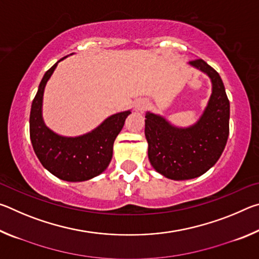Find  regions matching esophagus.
I'll return each instance as SVG.
<instances>
[{
	"label": "esophagus",
	"instance_id": "esophagus-1",
	"mask_svg": "<svg viewBox=\"0 0 259 259\" xmlns=\"http://www.w3.org/2000/svg\"><path fill=\"white\" fill-rule=\"evenodd\" d=\"M146 106H147V103L145 102V100L140 99V100H138L137 103H136L135 109H136V111H138V112H142V111H144V109L146 108Z\"/></svg>",
	"mask_w": 259,
	"mask_h": 259
}]
</instances>
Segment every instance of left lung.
I'll list each match as a JSON object with an SVG mask.
<instances>
[{"instance_id":"1","label":"left lung","mask_w":259,"mask_h":259,"mask_svg":"<svg viewBox=\"0 0 259 259\" xmlns=\"http://www.w3.org/2000/svg\"><path fill=\"white\" fill-rule=\"evenodd\" d=\"M190 64L207 73L212 82L211 97L198 123L181 129L153 113L145 115L148 159L157 172L174 181L207 172L221 157L230 133V102L221 76L202 59Z\"/></svg>"}]
</instances>
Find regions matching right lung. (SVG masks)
Here are the masks:
<instances>
[{"label": "right lung", "instance_id": "add662e5", "mask_svg": "<svg viewBox=\"0 0 259 259\" xmlns=\"http://www.w3.org/2000/svg\"><path fill=\"white\" fill-rule=\"evenodd\" d=\"M60 60L46 72L33 99L29 115L30 142L42 165L52 175L66 182H83L98 176L107 168L112 160L114 140L131 112L114 114L98 128L80 137H61L52 133L42 120V99L47 82Z\"/></svg>", "mask_w": 259, "mask_h": 259}]
</instances>
